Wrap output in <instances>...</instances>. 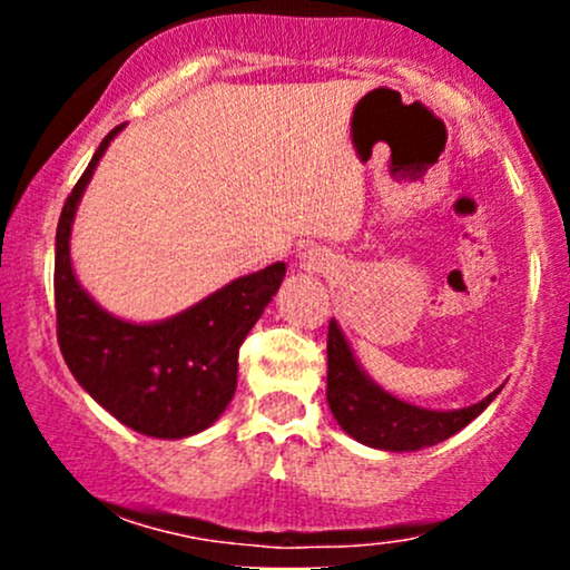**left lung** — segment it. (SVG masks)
Wrapping results in <instances>:
<instances>
[{
  "mask_svg": "<svg viewBox=\"0 0 570 570\" xmlns=\"http://www.w3.org/2000/svg\"><path fill=\"white\" fill-rule=\"evenodd\" d=\"M501 389L482 402L461 410H426L402 402L383 391L353 356L348 340L332 318L326 337V402L345 434L367 448L389 453H412L444 442L474 421L499 396Z\"/></svg>",
  "mask_w": 570,
  "mask_h": 570,
  "instance_id": "obj_1",
  "label": "left lung"
}]
</instances>
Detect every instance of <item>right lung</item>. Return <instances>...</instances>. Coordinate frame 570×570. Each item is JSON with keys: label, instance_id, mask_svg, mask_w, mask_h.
Instances as JSON below:
<instances>
[{"label": "right lung", "instance_id": "obj_1", "mask_svg": "<svg viewBox=\"0 0 570 570\" xmlns=\"http://www.w3.org/2000/svg\"><path fill=\"white\" fill-rule=\"evenodd\" d=\"M122 126L98 144L56 230V322L77 383L120 423L155 440H181L225 412L238 383V348L286 276L284 263L235 278L171 318L134 324L82 289L71 271V222L98 160Z\"/></svg>", "mask_w": 570, "mask_h": 570}]
</instances>
